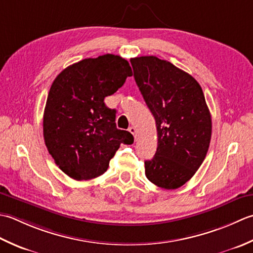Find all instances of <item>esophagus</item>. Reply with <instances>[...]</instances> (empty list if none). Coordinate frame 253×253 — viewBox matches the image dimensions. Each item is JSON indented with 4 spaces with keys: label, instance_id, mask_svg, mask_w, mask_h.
<instances>
[{
    "label": "esophagus",
    "instance_id": "obj_1",
    "mask_svg": "<svg viewBox=\"0 0 253 253\" xmlns=\"http://www.w3.org/2000/svg\"><path fill=\"white\" fill-rule=\"evenodd\" d=\"M128 132H130L132 135L134 136V140L135 141H137V130L134 126H131V127H128Z\"/></svg>",
    "mask_w": 253,
    "mask_h": 253
}]
</instances>
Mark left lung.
I'll return each instance as SVG.
<instances>
[{"instance_id":"8db88e82","label":"left lung","mask_w":253,"mask_h":253,"mask_svg":"<svg viewBox=\"0 0 253 253\" xmlns=\"http://www.w3.org/2000/svg\"><path fill=\"white\" fill-rule=\"evenodd\" d=\"M130 61L157 127V151L145 162V174L157 187L178 189L193 177L209 151L212 119L203 90L166 60L148 55Z\"/></svg>"}]
</instances>
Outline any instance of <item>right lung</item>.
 <instances>
[{
	"label": "right lung",
	"instance_id": "obj_1",
	"mask_svg": "<svg viewBox=\"0 0 253 253\" xmlns=\"http://www.w3.org/2000/svg\"><path fill=\"white\" fill-rule=\"evenodd\" d=\"M132 76L119 55L84 59L55 77L43 113V137L50 155L77 181L104 173L120 144H132L130 132L116 126V110L105 105Z\"/></svg>",
	"mask_w": 253,
	"mask_h": 253
}]
</instances>
